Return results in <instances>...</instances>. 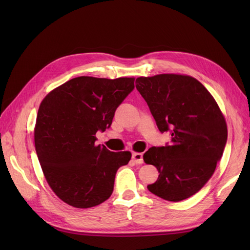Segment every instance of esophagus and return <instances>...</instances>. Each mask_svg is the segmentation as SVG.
<instances>
[{"mask_svg": "<svg viewBox=\"0 0 250 250\" xmlns=\"http://www.w3.org/2000/svg\"><path fill=\"white\" fill-rule=\"evenodd\" d=\"M132 162L135 164H143V154L140 152H133L132 153Z\"/></svg>", "mask_w": 250, "mask_h": 250, "instance_id": "1", "label": "esophagus"}]
</instances>
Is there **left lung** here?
<instances>
[{
	"label": "left lung",
	"instance_id": "obj_1",
	"mask_svg": "<svg viewBox=\"0 0 250 250\" xmlns=\"http://www.w3.org/2000/svg\"><path fill=\"white\" fill-rule=\"evenodd\" d=\"M135 87L147 102L161 132H171L166 147H152L144 162L158 170L148 190L168 201L191 197L215 172L228 140V125L214 97L188 75L139 77Z\"/></svg>",
	"mask_w": 250,
	"mask_h": 250
}]
</instances>
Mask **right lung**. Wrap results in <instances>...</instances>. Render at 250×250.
Returning <instances> with one entry per match:
<instances>
[{
	"label": "right lung",
	"mask_w": 250,
	"mask_h": 250,
	"mask_svg": "<svg viewBox=\"0 0 250 250\" xmlns=\"http://www.w3.org/2000/svg\"><path fill=\"white\" fill-rule=\"evenodd\" d=\"M133 88V77L81 76L51 90L42 101L35 150L48 185L69 206L93 208L112 194L116 173L130 161L131 152L97 146L96 133L111 125L117 107Z\"/></svg>",
	"instance_id": "obj_1"
}]
</instances>
